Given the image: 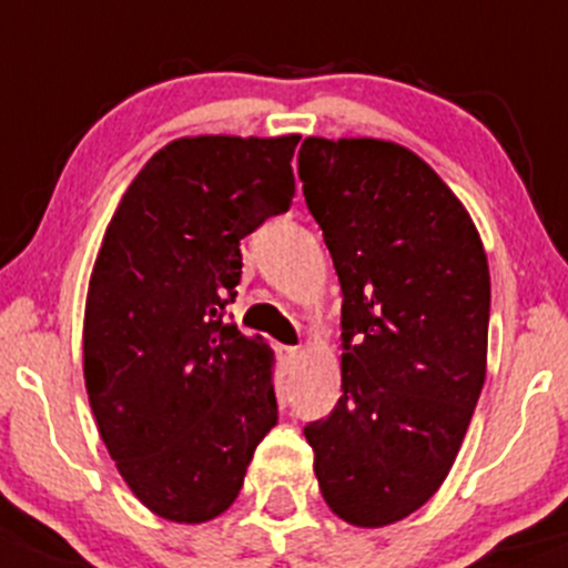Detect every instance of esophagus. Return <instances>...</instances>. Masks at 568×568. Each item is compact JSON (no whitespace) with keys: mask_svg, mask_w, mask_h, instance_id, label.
Instances as JSON below:
<instances>
[{"mask_svg":"<svg viewBox=\"0 0 568 568\" xmlns=\"http://www.w3.org/2000/svg\"><path fill=\"white\" fill-rule=\"evenodd\" d=\"M274 354H277V359L283 368H288V365H294L296 359H300V348L285 346V343H277V346H274Z\"/></svg>","mask_w":568,"mask_h":568,"instance_id":"34e87169","label":"esophagus"}]
</instances>
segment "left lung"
<instances>
[{"label":"left lung","instance_id":"obj_1","mask_svg":"<svg viewBox=\"0 0 568 568\" xmlns=\"http://www.w3.org/2000/svg\"><path fill=\"white\" fill-rule=\"evenodd\" d=\"M300 178L343 291V395L305 437L332 514L385 528L462 448L486 379L489 263L462 200L398 142L307 136Z\"/></svg>","mask_w":568,"mask_h":568}]
</instances>
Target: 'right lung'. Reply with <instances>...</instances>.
<instances>
[{
	"label": "right lung",
	"instance_id": "obj_1",
	"mask_svg": "<svg viewBox=\"0 0 568 568\" xmlns=\"http://www.w3.org/2000/svg\"><path fill=\"white\" fill-rule=\"evenodd\" d=\"M300 134L168 142L109 220L84 305V387L136 500L200 525L239 497L277 426L274 354L225 318L242 244L291 209Z\"/></svg>",
	"mask_w": 568,
	"mask_h": 568
}]
</instances>
